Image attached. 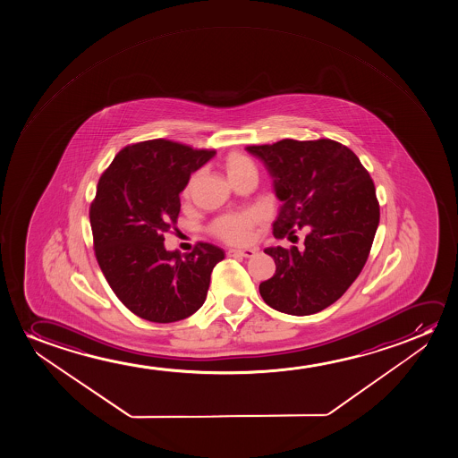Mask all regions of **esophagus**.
Masks as SVG:
<instances>
[{
  "mask_svg": "<svg viewBox=\"0 0 458 458\" xmlns=\"http://www.w3.org/2000/svg\"><path fill=\"white\" fill-rule=\"evenodd\" d=\"M255 249H230L228 250V257H242L250 258L255 255Z\"/></svg>",
  "mask_w": 458,
  "mask_h": 458,
  "instance_id": "1",
  "label": "esophagus"
}]
</instances>
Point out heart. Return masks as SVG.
<instances>
[{
	"instance_id": "obj_1",
	"label": "heart",
	"mask_w": 458,
	"mask_h": 458,
	"mask_svg": "<svg viewBox=\"0 0 458 458\" xmlns=\"http://www.w3.org/2000/svg\"><path fill=\"white\" fill-rule=\"evenodd\" d=\"M224 167L233 182L247 175H257V165L251 157L239 151H230L224 157ZM195 176L189 180L182 191V197H189L194 188ZM258 224V216L251 211L238 214H225L214 219L209 225V233L214 238L224 241L226 244L241 245L250 242L251 234Z\"/></svg>"
}]
</instances>
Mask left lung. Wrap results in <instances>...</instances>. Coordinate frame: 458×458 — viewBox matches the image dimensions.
<instances>
[{
  "instance_id": "left-lung-1",
  "label": "left lung",
  "mask_w": 458,
  "mask_h": 458,
  "mask_svg": "<svg viewBox=\"0 0 458 458\" xmlns=\"http://www.w3.org/2000/svg\"><path fill=\"white\" fill-rule=\"evenodd\" d=\"M264 161L283 201L274 236L303 249L269 247L276 274L259 284L263 301L282 313H319L344 294L363 270L380 220L376 186L357 155L332 139L249 145Z\"/></svg>"
}]
</instances>
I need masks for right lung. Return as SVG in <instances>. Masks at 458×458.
I'll return each mask as SVG.
<instances>
[{
  "label": "right lung",
  "instance_id": "1",
  "mask_svg": "<svg viewBox=\"0 0 458 458\" xmlns=\"http://www.w3.org/2000/svg\"><path fill=\"white\" fill-rule=\"evenodd\" d=\"M214 155L151 139L120 150L101 174L89 209L95 258L114 294L142 319L169 324L194 314L225 257L208 242L184 255L164 247V233L180 214V192Z\"/></svg>",
  "mask_w": 458,
  "mask_h": 458
}]
</instances>
